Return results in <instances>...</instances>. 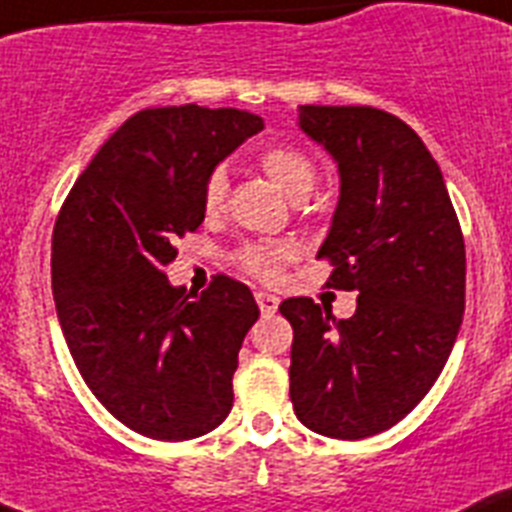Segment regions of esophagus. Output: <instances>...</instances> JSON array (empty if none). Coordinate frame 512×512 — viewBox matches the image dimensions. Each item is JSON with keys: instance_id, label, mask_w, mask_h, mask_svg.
I'll return each instance as SVG.
<instances>
[{"instance_id": "34e87169", "label": "esophagus", "mask_w": 512, "mask_h": 512, "mask_svg": "<svg viewBox=\"0 0 512 512\" xmlns=\"http://www.w3.org/2000/svg\"><path fill=\"white\" fill-rule=\"evenodd\" d=\"M255 301L257 306H260V311L265 313V316H273L275 311H278V298L270 296V293H255Z\"/></svg>"}]
</instances>
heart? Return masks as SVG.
I'll return each instance as SVG.
<instances>
[{
	"label": "heart",
	"instance_id": "heart-1",
	"mask_svg": "<svg viewBox=\"0 0 512 512\" xmlns=\"http://www.w3.org/2000/svg\"><path fill=\"white\" fill-rule=\"evenodd\" d=\"M257 165L262 168L270 181L293 201L306 199L311 188L316 186L319 168L316 160L296 145H270L257 155ZM229 196V178L224 168L209 170L201 186V209L209 219L219 216L227 206ZM296 255V247L290 242H278V239H262V242H247L234 252V262L242 273L250 278L262 280V283H275L280 278L283 262Z\"/></svg>",
	"mask_w": 512,
	"mask_h": 512
}]
</instances>
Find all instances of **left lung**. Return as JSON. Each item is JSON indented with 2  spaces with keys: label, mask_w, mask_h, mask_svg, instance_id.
Here are the masks:
<instances>
[{
  "label": "left lung",
  "mask_w": 512,
  "mask_h": 512,
  "mask_svg": "<svg viewBox=\"0 0 512 512\" xmlns=\"http://www.w3.org/2000/svg\"><path fill=\"white\" fill-rule=\"evenodd\" d=\"M301 130L339 163L342 196L319 257L329 288L357 290L334 319L288 298L290 400L298 421L331 439L388 431L423 400L462 326L467 255L457 211L421 137L375 107H301Z\"/></svg>",
  "instance_id": "1"
}]
</instances>
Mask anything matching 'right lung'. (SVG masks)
Wrapping results in <instances>:
<instances>
[{"instance_id": "right-lung-1", "label": "right lung", "mask_w": 512, "mask_h": 512, "mask_svg": "<svg viewBox=\"0 0 512 512\" xmlns=\"http://www.w3.org/2000/svg\"><path fill=\"white\" fill-rule=\"evenodd\" d=\"M262 130L239 109H142L78 176L53 227L50 273L78 372L117 421L158 441L214 431L260 316L250 288L214 275L201 296L173 288L178 237L204 222L209 170Z\"/></svg>"}]
</instances>
